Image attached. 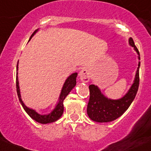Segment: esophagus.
<instances>
[{"instance_id": "34e87169", "label": "esophagus", "mask_w": 151, "mask_h": 151, "mask_svg": "<svg viewBox=\"0 0 151 151\" xmlns=\"http://www.w3.org/2000/svg\"><path fill=\"white\" fill-rule=\"evenodd\" d=\"M80 79L84 82H88L89 80V73L87 68H83L79 74Z\"/></svg>"}]
</instances>
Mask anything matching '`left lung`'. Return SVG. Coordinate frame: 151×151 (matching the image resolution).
<instances>
[{
    "mask_svg": "<svg viewBox=\"0 0 151 151\" xmlns=\"http://www.w3.org/2000/svg\"><path fill=\"white\" fill-rule=\"evenodd\" d=\"M129 45L134 48L137 52V59L140 60V54L132 38L129 39ZM140 62H138L133 83L127 93L120 99L112 100L107 98L101 92L98 86L90 84L89 86V100L87 105V115L92 120L97 122H112L120 117L126 111L135 99L139 86V69Z\"/></svg>",
    "mask_w": 151,
    "mask_h": 151,
    "instance_id": "obj_1",
    "label": "left lung"
}]
</instances>
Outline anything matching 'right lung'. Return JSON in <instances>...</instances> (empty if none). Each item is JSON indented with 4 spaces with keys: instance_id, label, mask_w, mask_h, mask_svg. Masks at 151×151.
<instances>
[{
    "instance_id": "1",
    "label": "right lung",
    "mask_w": 151,
    "mask_h": 151,
    "mask_svg": "<svg viewBox=\"0 0 151 151\" xmlns=\"http://www.w3.org/2000/svg\"><path fill=\"white\" fill-rule=\"evenodd\" d=\"M38 30L39 29L36 30V31H34V34H33L31 37H30L29 41L31 40V38L34 36V34L37 32ZM16 69H17V73H16V91H17L18 97H19L20 102H21L23 108H24V110L26 111V113H27L33 120H34L35 121L41 124L51 123V122H56L57 120H59V119L62 117L63 112H64V104H63V102H64V99L66 98V97L69 94V92L72 91V89L75 87L76 83H77L76 79H77V73L74 72L73 73V74H70V75L67 77V79L65 80L64 85H63L62 87V91H61L60 95H59V100H58L57 104L56 105L55 107L53 109V110L49 114H46V115H41V114L38 113V112H36L35 110H34V109L28 107L24 103V102H23L21 96V91H20L19 77H18L19 62H18Z\"/></svg>"
}]
</instances>
